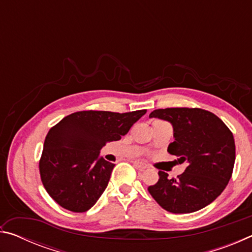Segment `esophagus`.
Here are the masks:
<instances>
[{"instance_id":"obj_1","label":"esophagus","mask_w":252,"mask_h":252,"mask_svg":"<svg viewBox=\"0 0 252 252\" xmlns=\"http://www.w3.org/2000/svg\"><path fill=\"white\" fill-rule=\"evenodd\" d=\"M133 164L136 169L141 170V171H143V170H146L148 168V165L146 163H143V162H141V161H134Z\"/></svg>"}]
</instances>
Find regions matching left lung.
<instances>
[{
  "label": "left lung",
  "instance_id": "8db88e82",
  "mask_svg": "<svg viewBox=\"0 0 252 252\" xmlns=\"http://www.w3.org/2000/svg\"><path fill=\"white\" fill-rule=\"evenodd\" d=\"M149 118L171 123L174 141L168 152L187 163L178 178L159 171V181L148 188L153 199L172 213H191L215 201L227 187L236 160L228 126L216 114L197 108L159 109Z\"/></svg>",
  "mask_w": 252,
  "mask_h": 252
}]
</instances>
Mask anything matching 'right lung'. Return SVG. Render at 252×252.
<instances>
[{"label":"right lung","mask_w":252,"mask_h":252,"mask_svg":"<svg viewBox=\"0 0 252 252\" xmlns=\"http://www.w3.org/2000/svg\"><path fill=\"white\" fill-rule=\"evenodd\" d=\"M146 112L80 111L51 127L39 164L42 183L51 198L73 212H85L94 206L116 165L104 160L100 150L126 135Z\"/></svg>","instance_id":"right-lung-1"}]
</instances>
